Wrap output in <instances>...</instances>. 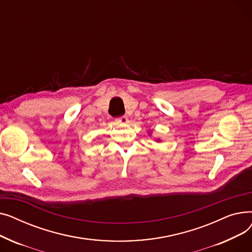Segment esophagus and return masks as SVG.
Returning <instances> with one entry per match:
<instances>
[{"instance_id": "esophagus-1", "label": "esophagus", "mask_w": 252, "mask_h": 252, "mask_svg": "<svg viewBox=\"0 0 252 252\" xmlns=\"http://www.w3.org/2000/svg\"><path fill=\"white\" fill-rule=\"evenodd\" d=\"M115 121H116V123H118V124L124 125V124L128 123V118H127V116L124 115V116H119V117L115 118Z\"/></svg>"}]
</instances>
